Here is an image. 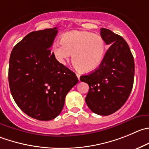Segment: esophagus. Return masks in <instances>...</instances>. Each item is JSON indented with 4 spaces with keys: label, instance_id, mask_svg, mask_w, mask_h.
Segmentation results:
<instances>
[{
    "label": "esophagus",
    "instance_id": "1",
    "mask_svg": "<svg viewBox=\"0 0 149 149\" xmlns=\"http://www.w3.org/2000/svg\"><path fill=\"white\" fill-rule=\"evenodd\" d=\"M76 76H77V78H78V79H79V80L80 81V76H81V75L79 74V73H76Z\"/></svg>",
    "mask_w": 149,
    "mask_h": 149
}]
</instances>
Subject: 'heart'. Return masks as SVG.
<instances>
[{
  "label": "heart",
  "instance_id": "heart-1",
  "mask_svg": "<svg viewBox=\"0 0 149 149\" xmlns=\"http://www.w3.org/2000/svg\"><path fill=\"white\" fill-rule=\"evenodd\" d=\"M105 48V41L99 35L73 30L62 36L61 44L53 45L52 53L61 64H65L73 54V64L82 72L89 73L101 64Z\"/></svg>",
  "mask_w": 149,
  "mask_h": 149
}]
</instances>
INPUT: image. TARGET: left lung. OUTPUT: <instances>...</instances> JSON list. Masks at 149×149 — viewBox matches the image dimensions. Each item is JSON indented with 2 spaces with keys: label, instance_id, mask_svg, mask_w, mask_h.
I'll return each mask as SVG.
<instances>
[{
  "label": "left lung",
  "instance_id": "left-lung-1",
  "mask_svg": "<svg viewBox=\"0 0 149 149\" xmlns=\"http://www.w3.org/2000/svg\"><path fill=\"white\" fill-rule=\"evenodd\" d=\"M100 36L111 46L99 68L81 76L80 80L89 86L85 98L89 109L98 115L108 116L118 111L129 97L133 86L135 63L122 36L103 27Z\"/></svg>",
  "mask_w": 149,
  "mask_h": 149
}]
</instances>
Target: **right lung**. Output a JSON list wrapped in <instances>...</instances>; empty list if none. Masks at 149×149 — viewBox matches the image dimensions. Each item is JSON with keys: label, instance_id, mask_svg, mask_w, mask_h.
Instances as JSON below:
<instances>
[{"label": "right lung", "instance_id": "add662e5", "mask_svg": "<svg viewBox=\"0 0 149 149\" xmlns=\"http://www.w3.org/2000/svg\"><path fill=\"white\" fill-rule=\"evenodd\" d=\"M57 32V27L31 32L10 56L8 83L13 98L24 113L40 121L57 117L66 95L79 82L75 73L51 52Z\"/></svg>", "mask_w": 149, "mask_h": 149}]
</instances>
